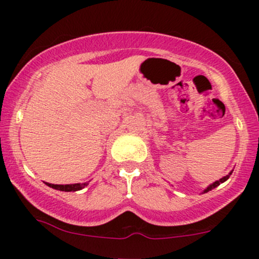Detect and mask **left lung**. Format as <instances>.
I'll use <instances>...</instances> for the list:
<instances>
[{
  "label": "left lung",
  "mask_w": 259,
  "mask_h": 259,
  "mask_svg": "<svg viewBox=\"0 0 259 259\" xmlns=\"http://www.w3.org/2000/svg\"><path fill=\"white\" fill-rule=\"evenodd\" d=\"M231 173H233V170L230 171V173H229L228 175H225V177H223L222 179H219V180H217V181H214V183L213 184H210V185H208L206 189L203 190V192H202V194H206V192H208V191H210V190H213L214 189V187H217V186H219L221 185L222 183H224V181H227L229 178H230V175H231Z\"/></svg>",
  "instance_id": "8db88e82"
}]
</instances>
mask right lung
Returning <instances> with one entry per match:
<instances>
[{"mask_svg":"<svg viewBox=\"0 0 259 259\" xmlns=\"http://www.w3.org/2000/svg\"><path fill=\"white\" fill-rule=\"evenodd\" d=\"M47 186L52 187L55 190H59V191H65V192H70V191H79V190H82L85 186L89 185V183H82V184H67V185H56V184H50L46 183Z\"/></svg>","mask_w":259,"mask_h":259,"instance_id":"1","label":"right lung"}]
</instances>
